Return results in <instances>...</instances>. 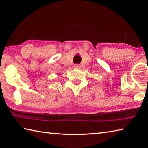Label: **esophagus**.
I'll list each match as a JSON object with an SVG mask.
<instances>
[{"instance_id":"obj_1","label":"esophagus","mask_w":148,"mask_h":148,"mask_svg":"<svg viewBox=\"0 0 148 148\" xmlns=\"http://www.w3.org/2000/svg\"><path fill=\"white\" fill-rule=\"evenodd\" d=\"M74 69H80V65L79 64H75L74 66Z\"/></svg>"}]
</instances>
